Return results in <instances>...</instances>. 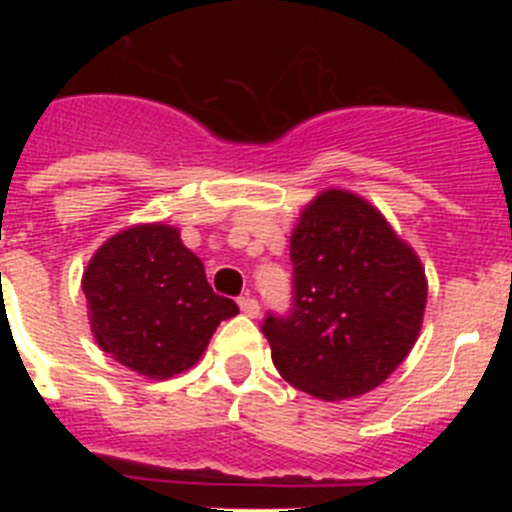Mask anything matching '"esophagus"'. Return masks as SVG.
<instances>
[{"label":"esophagus","instance_id":"1","mask_svg":"<svg viewBox=\"0 0 512 512\" xmlns=\"http://www.w3.org/2000/svg\"><path fill=\"white\" fill-rule=\"evenodd\" d=\"M238 307H241V312H243V315H248V318H256V315H259V312H261L259 300H253L251 295L238 297Z\"/></svg>","mask_w":512,"mask_h":512}]
</instances>
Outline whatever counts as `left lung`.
Listing matches in <instances>:
<instances>
[{
  "label": "left lung",
  "mask_w": 512,
  "mask_h": 512,
  "mask_svg": "<svg viewBox=\"0 0 512 512\" xmlns=\"http://www.w3.org/2000/svg\"><path fill=\"white\" fill-rule=\"evenodd\" d=\"M289 261V310H269L261 323L279 374L323 400L374 390L418 338L425 310L418 256L372 205L330 189L302 212Z\"/></svg>",
  "instance_id": "1"
}]
</instances>
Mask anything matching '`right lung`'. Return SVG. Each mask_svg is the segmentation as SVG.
Returning <instances> with one entry per match:
<instances>
[{
  "instance_id": "add662e5",
  "label": "right lung",
  "mask_w": 512,
  "mask_h": 512,
  "mask_svg": "<svg viewBox=\"0 0 512 512\" xmlns=\"http://www.w3.org/2000/svg\"><path fill=\"white\" fill-rule=\"evenodd\" d=\"M94 338L133 372H184L238 305L207 284L205 266L169 225H138L104 243L84 274Z\"/></svg>"
}]
</instances>
